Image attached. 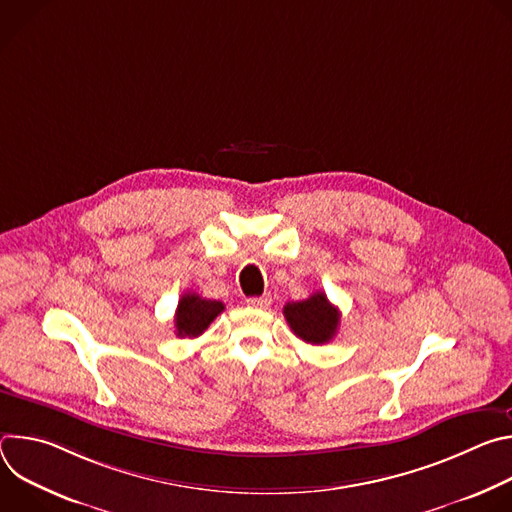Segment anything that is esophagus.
I'll return each mask as SVG.
<instances>
[{"label": "esophagus", "mask_w": 512, "mask_h": 512, "mask_svg": "<svg viewBox=\"0 0 512 512\" xmlns=\"http://www.w3.org/2000/svg\"><path fill=\"white\" fill-rule=\"evenodd\" d=\"M247 304L251 308H259V310H265L271 306V296H259V298H249Z\"/></svg>", "instance_id": "esophagus-1"}]
</instances>
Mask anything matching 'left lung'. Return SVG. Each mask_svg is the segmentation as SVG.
Wrapping results in <instances>:
<instances>
[{"instance_id": "left-lung-1", "label": "left lung", "mask_w": 512, "mask_h": 512, "mask_svg": "<svg viewBox=\"0 0 512 512\" xmlns=\"http://www.w3.org/2000/svg\"><path fill=\"white\" fill-rule=\"evenodd\" d=\"M283 316L294 334L308 344L330 342L340 324V312L328 302L324 291H316L308 300L285 304Z\"/></svg>"}]
</instances>
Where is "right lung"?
Masks as SVG:
<instances>
[{
    "label": "right lung",
    "instance_id": "right-lung-1",
    "mask_svg": "<svg viewBox=\"0 0 512 512\" xmlns=\"http://www.w3.org/2000/svg\"><path fill=\"white\" fill-rule=\"evenodd\" d=\"M225 310L223 302L216 300H206L200 298L198 294H184L178 302L174 326H176V336L180 338H196L200 336L210 322Z\"/></svg>",
    "mask_w": 512,
    "mask_h": 512
}]
</instances>
